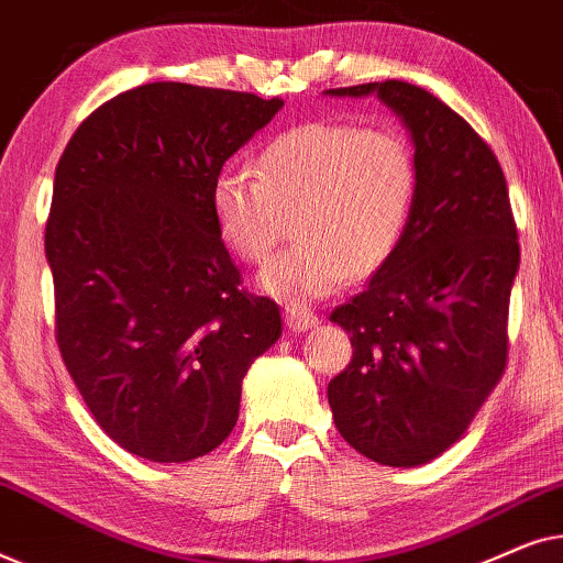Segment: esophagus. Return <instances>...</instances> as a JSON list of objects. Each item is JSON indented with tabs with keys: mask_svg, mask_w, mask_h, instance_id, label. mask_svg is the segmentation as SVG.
<instances>
[{
	"mask_svg": "<svg viewBox=\"0 0 563 563\" xmlns=\"http://www.w3.org/2000/svg\"><path fill=\"white\" fill-rule=\"evenodd\" d=\"M284 322H287V328L295 330V333H305V330L318 325V314H314L310 307L287 305L284 307Z\"/></svg>",
	"mask_w": 563,
	"mask_h": 563,
	"instance_id": "esophagus-1",
	"label": "esophagus"
}]
</instances>
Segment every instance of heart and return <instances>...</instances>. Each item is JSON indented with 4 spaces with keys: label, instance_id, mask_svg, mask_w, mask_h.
<instances>
[{
    "label": "heart",
    "instance_id": "heart-1",
    "mask_svg": "<svg viewBox=\"0 0 563 563\" xmlns=\"http://www.w3.org/2000/svg\"><path fill=\"white\" fill-rule=\"evenodd\" d=\"M420 168L399 130L310 120L261 151L258 174L222 168L210 207L218 233L245 264H264L295 214L297 243L261 274L284 299H320L349 276L366 279L395 256L418 202Z\"/></svg>",
    "mask_w": 563,
    "mask_h": 563
}]
</instances>
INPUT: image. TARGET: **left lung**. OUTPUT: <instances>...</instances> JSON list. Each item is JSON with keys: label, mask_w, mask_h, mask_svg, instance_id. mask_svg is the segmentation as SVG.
Returning a JSON list of instances; mask_svg holds the SVG:
<instances>
[{"label": "left lung", "mask_w": 563, "mask_h": 563, "mask_svg": "<svg viewBox=\"0 0 563 563\" xmlns=\"http://www.w3.org/2000/svg\"><path fill=\"white\" fill-rule=\"evenodd\" d=\"M376 91L410 128L420 168L405 241L330 320L353 358L328 384L343 441L384 466H420L451 449L507 366V312L520 266L503 166L449 104L387 79L330 89Z\"/></svg>", "instance_id": "obj_1"}]
</instances>
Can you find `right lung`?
I'll list each match as a JSON object with an SVG mask.
<instances>
[{"instance_id": "add662e5", "label": "right lung", "mask_w": 563, "mask_h": 563, "mask_svg": "<svg viewBox=\"0 0 563 563\" xmlns=\"http://www.w3.org/2000/svg\"><path fill=\"white\" fill-rule=\"evenodd\" d=\"M282 107L143 84L97 107L58 161L45 225L56 341L99 428L135 456L181 464L218 449L245 372L279 341V305L243 289L210 191Z\"/></svg>"}]
</instances>
